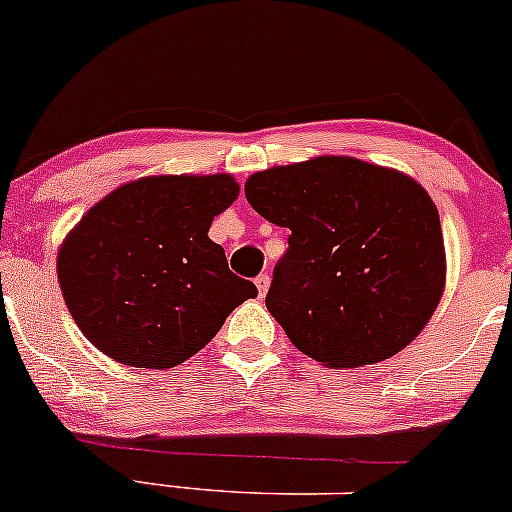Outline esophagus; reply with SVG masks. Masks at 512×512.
<instances>
[{"mask_svg":"<svg viewBox=\"0 0 512 512\" xmlns=\"http://www.w3.org/2000/svg\"><path fill=\"white\" fill-rule=\"evenodd\" d=\"M255 286H257V291H260V298H264V295H267V291H269V276L267 274L257 276Z\"/></svg>","mask_w":512,"mask_h":512,"instance_id":"obj_1","label":"esophagus"}]
</instances>
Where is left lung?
Returning a JSON list of instances; mask_svg holds the SVG:
<instances>
[{
	"label": "left lung",
	"mask_w": 512,
	"mask_h": 512,
	"mask_svg": "<svg viewBox=\"0 0 512 512\" xmlns=\"http://www.w3.org/2000/svg\"><path fill=\"white\" fill-rule=\"evenodd\" d=\"M264 219L291 231L267 310L326 367L389 360L422 334L446 288L439 209L415 178L322 155L245 181Z\"/></svg>",
	"instance_id": "obj_1"
}]
</instances>
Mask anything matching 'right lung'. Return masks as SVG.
Here are the masks:
<instances>
[{"label": "right lung", "mask_w": 512, "mask_h": 512, "mask_svg": "<svg viewBox=\"0 0 512 512\" xmlns=\"http://www.w3.org/2000/svg\"><path fill=\"white\" fill-rule=\"evenodd\" d=\"M238 193L231 174L143 176L83 214L59 245L57 276L92 346L128 367H176L255 298L207 236Z\"/></svg>", "instance_id": "obj_1"}]
</instances>
